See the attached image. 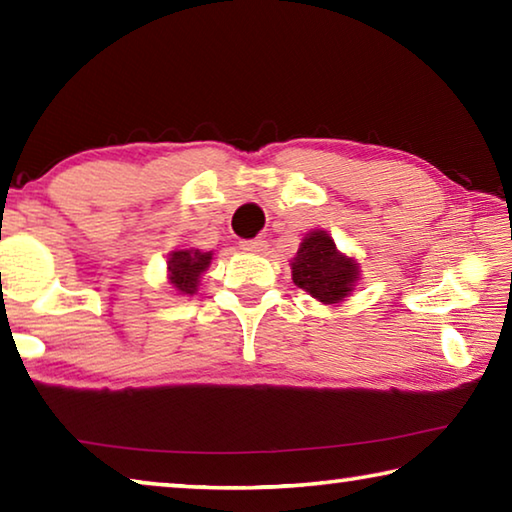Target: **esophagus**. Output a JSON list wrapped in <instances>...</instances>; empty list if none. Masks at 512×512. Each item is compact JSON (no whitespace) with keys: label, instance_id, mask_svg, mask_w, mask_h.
<instances>
[{"label":"esophagus","instance_id":"1","mask_svg":"<svg viewBox=\"0 0 512 512\" xmlns=\"http://www.w3.org/2000/svg\"><path fill=\"white\" fill-rule=\"evenodd\" d=\"M239 248H241V250H248V253H264V250H266V241H264L262 237L241 239V241H239Z\"/></svg>","mask_w":512,"mask_h":512}]
</instances>
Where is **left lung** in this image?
I'll list each match as a JSON object with an SVG mask.
<instances>
[{
  "label": "left lung",
  "instance_id": "left-lung-1",
  "mask_svg": "<svg viewBox=\"0 0 512 512\" xmlns=\"http://www.w3.org/2000/svg\"><path fill=\"white\" fill-rule=\"evenodd\" d=\"M293 282L325 305L341 302L357 282L359 266L336 250L332 237L314 230L302 239L291 264Z\"/></svg>",
  "mask_w": 512,
  "mask_h": 512
}]
</instances>
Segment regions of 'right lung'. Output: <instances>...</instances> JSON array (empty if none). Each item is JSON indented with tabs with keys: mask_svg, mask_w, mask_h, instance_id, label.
<instances>
[{
	"mask_svg": "<svg viewBox=\"0 0 512 512\" xmlns=\"http://www.w3.org/2000/svg\"><path fill=\"white\" fill-rule=\"evenodd\" d=\"M212 253H201V250H176L169 257V280L180 293H196L198 277L210 266Z\"/></svg>",
	"mask_w": 512,
	"mask_h": 512,
	"instance_id": "add662e5",
	"label": "right lung"
}]
</instances>
